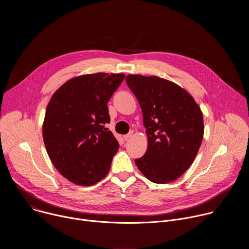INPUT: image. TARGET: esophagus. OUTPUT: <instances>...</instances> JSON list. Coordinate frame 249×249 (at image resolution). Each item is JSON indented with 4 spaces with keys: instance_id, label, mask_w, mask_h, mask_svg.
I'll list each match as a JSON object with an SVG mask.
<instances>
[{
    "instance_id": "obj_1",
    "label": "esophagus",
    "mask_w": 249,
    "mask_h": 249,
    "mask_svg": "<svg viewBox=\"0 0 249 249\" xmlns=\"http://www.w3.org/2000/svg\"><path fill=\"white\" fill-rule=\"evenodd\" d=\"M133 135H134V132H133V131H131L129 134H127V135H124V136H123V139H124L125 141H128V140H129V139H130V138H131Z\"/></svg>"
}]
</instances>
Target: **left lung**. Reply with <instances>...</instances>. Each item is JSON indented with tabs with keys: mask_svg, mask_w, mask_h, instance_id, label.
<instances>
[{
	"mask_svg": "<svg viewBox=\"0 0 249 249\" xmlns=\"http://www.w3.org/2000/svg\"><path fill=\"white\" fill-rule=\"evenodd\" d=\"M126 83L139 101L148 136L147 152L135 163L152 182L174 181L192 164L202 143L199 105L184 89L156 76L128 75Z\"/></svg>",
	"mask_w": 249,
	"mask_h": 249,
	"instance_id": "obj_1",
	"label": "left lung"
}]
</instances>
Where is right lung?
Segmentation results:
<instances>
[{
  "instance_id": "1",
  "label": "right lung",
  "mask_w": 249,
  "mask_h": 249,
  "mask_svg": "<svg viewBox=\"0 0 249 249\" xmlns=\"http://www.w3.org/2000/svg\"><path fill=\"white\" fill-rule=\"evenodd\" d=\"M124 78V74L83 75L52 95L43 141L52 163L69 181L90 186L108 173L119 144L104 127L110 122L107 102Z\"/></svg>"
}]
</instances>
